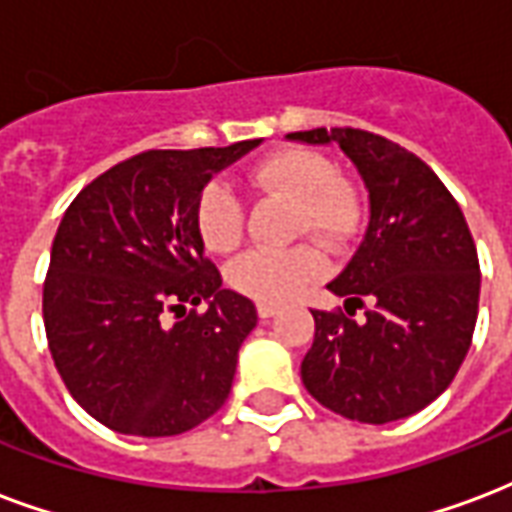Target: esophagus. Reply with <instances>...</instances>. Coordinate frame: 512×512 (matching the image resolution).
I'll return each mask as SVG.
<instances>
[{
  "label": "esophagus",
  "mask_w": 512,
  "mask_h": 512,
  "mask_svg": "<svg viewBox=\"0 0 512 512\" xmlns=\"http://www.w3.org/2000/svg\"><path fill=\"white\" fill-rule=\"evenodd\" d=\"M277 312H279L277 304H266V301H260V304H257V315H260L263 321H268V318H274Z\"/></svg>",
  "instance_id": "1"
}]
</instances>
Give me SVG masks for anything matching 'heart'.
Instances as JSON below:
<instances>
[{"instance_id":"heart-1","label":"heart","mask_w":512,"mask_h":512,"mask_svg":"<svg viewBox=\"0 0 512 512\" xmlns=\"http://www.w3.org/2000/svg\"><path fill=\"white\" fill-rule=\"evenodd\" d=\"M249 183L296 202L299 230L340 249L365 222V205L354 183L337 178L329 158L307 147H279L249 169ZM197 230L211 252H230L244 235V205L227 183L205 186L197 202ZM323 274L321 252L310 244L290 249H252L227 266L230 288L249 299L277 304L299 296Z\"/></svg>"}]
</instances>
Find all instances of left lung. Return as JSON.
<instances>
[{
  "label": "left lung",
  "mask_w": 512,
  "mask_h": 512,
  "mask_svg": "<svg viewBox=\"0 0 512 512\" xmlns=\"http://www.w3.org/2000/svg\"><path fill=\"white\" fill-rule=\"evenodd\" d=\"M340 145L367 189L370 219L348 266L326 285L365 321L312 312L315 343L301 381L340 417L384 425L406 419L450 386L472 345L480 263L458 202L406 147L359 128L288 134Z\"/></svg>",
  "instance_id": "8db88e82"
}]
</instances>
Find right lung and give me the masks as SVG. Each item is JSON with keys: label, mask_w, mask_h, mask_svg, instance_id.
I'll return each mask as SVG.
<instances>
[{"label": "right lung", "mask_w": 512, "mask_h": 512, "mask_svg": "<svg viewBox=\"0 0 512 512\" xmlns=\"http://www.w3.org/2000/svg\"><path fill=\"white\" fill-rule=\"evenodd\" d=\"M263 139L147 150L84 186L62 216L43 285L54 365L79 406L126 436H178L233 386L252 301L222 288L197 230L216 172ZM209 304L185 315V304ZM184 310L169 324L167 311Z\"/></svg>", "instance_id": "1"}]
</instances>
